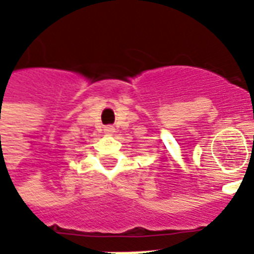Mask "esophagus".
Instances as JSON below:
<instances>
[{
	"mask_svg": "<svg viewBox=\"0 0 254 254\" xmlns=\"http://www.w3.org/2000/svg\"><path fill=\"white\" fill-rule=\"evenodd\" d=\"M113 132H114V127H105V133H107V134H113Z\"/></svg>",
	"mask_w": 254,
	"mask_h": 254,
	"instance_id": "esophagus-1",
	"label": "esophagus"
}]
</instances>
